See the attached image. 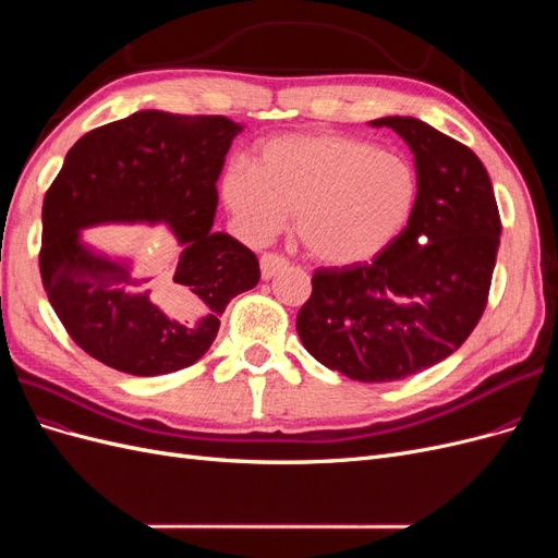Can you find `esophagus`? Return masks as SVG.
I'll return each instance as SVG.
<instances>
[{
  "label": "esophagus",
  "mask_w": 558,
  "mask_h": 558,
  "mask_svg": "<svg viewBox=\"0 0 558 558\" xmlns=\"http://www.w3.org/2000/svg\"><path fill=\"white\" fill-rule=\"evenodd\" d=\"M289 265L281 256H277V253H263L260 256V272H263V279H272L277 272H281V269Z\"/></svg>",
  "instance_id": "obj_1"
}]
</instances>
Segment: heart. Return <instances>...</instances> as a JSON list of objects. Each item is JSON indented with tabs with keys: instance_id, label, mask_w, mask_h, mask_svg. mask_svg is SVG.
<instances>
[{
	"instance_id": "obj_1",
	"label": "heart",
	"mask_w": 558,
	"mask_h": 558,
	"mask_svg": "<svg viewBox=\"0 0 558 558\" xmlns=\"http://www.w3.org/2000/svg\"><path fill=\"white\" fill-rule=\"evenodd\" d=\"M416 195L408 158L340 132L267 140L253 165L232 162L221 177L223 205L246 240H272L293 211L295 238L330 267L384 253L410 223Z\"/></svg>"
}]
</instances>
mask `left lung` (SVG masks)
Wrapping results in <instances>:
<instances>
[{
  "label": "left lung",
  "mask_w": 558,
  "mask_h": 558,
  "mask_svg": "<svg viewBox=\"0 0 558 558\" xmlns=\"http://www.w3.org/2000/svg\"><path fill=\"white\" fill-rule=\"evenodd\" d=\"M410 146L416 205L373 263L318 269L295 328L312 356L379 384L445 361L475 330L500 244L492 179L472 150L410 116L369 121Z\"/></svg>",
  "instance_id": "left-lung-1"
}]
</instances>
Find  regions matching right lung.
I'll list each match as a JSON object with an SVG mask.
<instances>
[{
  "label": "right lung",
  "mask_w": 558,
  "mask_h": 558,
  "mask_svg": "<svg viewBox=\"0 0 558 558\" xmlns=\"http://www.w3.org/2000/svg\"><path fill=\"white\" fill-rule=\"evenodd\" d=\"M242 130L223 116L146 109L70 148L44 197L39 265L50 307L99 363L134 377L193 365L228 302L260 281L256 253L211 230L216 179ZM97 225H165L180 256L146 276L82 240Z\"/></svg>",
  "instance_id": "add662e5"
}]
</instances>
